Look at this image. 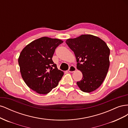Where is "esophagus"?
Wrapping results in <instances>:
<instances>
[{
	"label": "esophagus",
	"instance_id": "1",
	"mask_svg": "<svg viewBox=\"0 0 128 128\" xmlns=\"http://www.w3.org/2000/svg\"><path fill=\"white\" fill-rule=\"evenodd\" d=\"M76 70V68L75 66H70V67H69L68 69V71L70 72H75Z\"/></svg>",
	"mask_w": 128,
	"mask_h": 128
}]
</instances>
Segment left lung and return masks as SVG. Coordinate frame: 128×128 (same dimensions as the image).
Segmentation results:
<instances>
[{
    "label": "left lung",
    "mask_w": 128,
    "mask_h": 128,
    "mask_svg": "<svg viewBox=\"0 0 128 128\" xmlns=\"http://www.w3.org/2000/svg\"><path fill=\"white\" fill-rule=\"evenodd\" d=\"M66 42L74 53L77 68L83 74L77 86L84 92L96 90L102 83L110 67V50L106 43L91 34L70 38Z\"/></svg>",
    "instance_id": "left-lung-1"
}]
</instances>
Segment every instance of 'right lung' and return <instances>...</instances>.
Returning <instances> with one entry per match:
<instances>
[{
  "label": "right lung",
  "mask_w": 128,
  "mask_h": 128,
  "mask_svg": "<svg viewBox=\"0 0 128 128\" xmlns=\"http://www.w3.org/2000/svg\"><path fill=\"white\" fill-rule=\"evenodd\" d=\"M63 42L43 37L31 42L20 53L18 62L22 78L27 86L38 94H48L64 75L52 59L56 48Z\"/></svg>",
  "instance_id": "right-lung-1"
}]
</instances>
